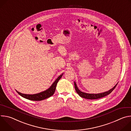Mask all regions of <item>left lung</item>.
<instances>
[{"label": "left lung", "instance_id": "1", "mask_svg": "<svg viewBox=\"0 0 131 131\" xmlns=\"http://www.w3.org/2000/svg\"><path fill=\"white\" fill-rule=\"evenodd\" d=\"M118 83H117L114 86V88H113L112 89H111L110 90H109V91H107V92H105L103 93H98V94H90V93H86L85 92H83L82 91H81L78 88L76 83L75 82H74V88H75V90L77 92V93L78 94V95L83 98L84 99H89V100H96V99H99L103 97H105L107 95H108V94H109L110 93L113 91L115 88H116V86H117Z\"/></svg>", "mask_w": 131, "mask_h": 131}]
</instances>
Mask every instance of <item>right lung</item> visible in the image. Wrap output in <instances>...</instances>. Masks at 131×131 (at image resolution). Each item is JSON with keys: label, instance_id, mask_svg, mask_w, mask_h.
I'll return each mask as SVG.
<instances>
[{"label": "right lung", "instance_id": "1", "mask_svg": "<svg viewBox=\"0 0 131 131\" xmlns=\"http://www.w3.org/2000/svg\"><path fill=\"white\" fill-rule=\"evenodd\" d=\"M63 74L64 73H63L59 77H58V78L55 80V81L52 83L51 86L49 89L40 93H37V94H23V93L18 92L16 90V91L20 95H21L22 97L25 99H26L27 100H29L30 101H40L43 100L45 99L50 97V96L53 95V94L55 92L57 83L60 80V79L62 78Z\"/></svg>", "mask_w": 131, "mask_h": 131}]
</instances>
